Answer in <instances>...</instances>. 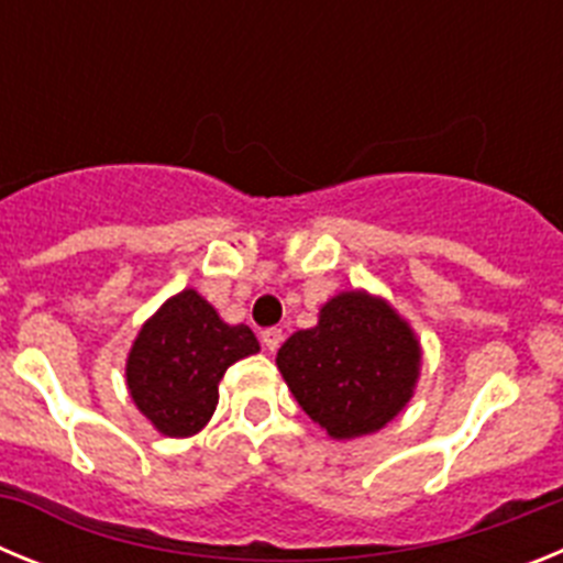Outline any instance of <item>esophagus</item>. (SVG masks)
<instances>
[{
	"instance_id": "1",
	"label": "esophagus",
	"mask_w": 563,
	"mask_h": 563,
	"mask_svg": "<svg viewBox=\"0 0 563 563\" xmlns=\"http://www.w3.org/2000/svg\"><path fill=\"white\" fill-rule=\"evenodd\" d=\"M282 341H285V332L278 330V327H271V330L262 332V343H265V350L276 352L278 346H282Z\"/></svg>"
}]
</instances>
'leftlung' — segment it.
<instances>
[{"label":"left lung","instance_id":"left-lung-1","mask_svg":"<svg viewBox=\"0 0 563 563\" xmlns=\"http://www.w3.org/2000/svg\"><path fill=\"white\" fill-rule=\"evenodd\" d=\"M276 366L298 406L335 440L380 431L415 395L420 341L383 298H330L312 330L282 343Z\"/></svg>","mask_w":563,"mask_h":563}]
</instances>
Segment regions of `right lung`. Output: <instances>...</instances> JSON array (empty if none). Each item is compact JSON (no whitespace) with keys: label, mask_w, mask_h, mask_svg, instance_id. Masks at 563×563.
<instances>
[{"label":"right lung","mask_w":563,"mask_h":563,"mask_svg":"<svg viewBox=\"0 0 563 563\" xmlns=\"http://www.w3.org/2000/svg\"><path fill=\"white\" fill-rule=\"evenodd\" d=\"M258 352L245 324H225L197 290L172 296L134 338L126 386L134 406L166 437H191L211 420L231 363Z\"/></svg>","instance_id":"1"}]
</instances>
